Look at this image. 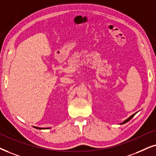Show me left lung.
<instances>
[{
  "label": "left lung",
  "instance_id": "obj_1",
  "mask_svg": "<svg viewBox=\"0 0 156 156\" xmlns=\"http://www.w3.org/2000/svg\"><path fill=\"white\" fill-rule=\"evenodd\" d=\"M137 113H134V114H133V115H131V116H130V117L129 118H127V119H126V120H124V121L123 122H122V123H120V125H121V124H124V123H127V122H128V121H129V120H130V119H131V118H133V116L135 115H136V114Z\"/></svg>",
  "mask_w": 156,
  "mask_h": 156
}]
</instances>
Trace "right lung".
I'll return each instance as SVG.
<instances>
[{"label": "right lung", "instance_id": "add662e5", "mask_svg": "<svg viewBox=\"0 0 156 156\" xmlns=\"http://www.w3.org/2000/svg\"><path fill=\"white\" fill-rule=\"evenodd\" d=\"M35 128H36V129H49L50 128H38V127H34Z\"/></svg>", "mask_w": 156, "mask_h": 156}]
</instances>
